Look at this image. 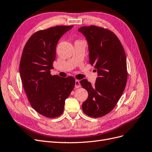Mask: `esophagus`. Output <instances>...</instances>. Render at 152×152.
I'll use <instances>...</instances> for the list:
<instances>
[{
    "mask_svg": "<svg viewBox=\"0 0 152 152\" xmlns=\"http://www.w3.org/2000/svg\"><path fill=\"white\" fill-rule=\"evenodd\" d=\"M81 85L80 81L76 80L75 81V88H81Z\"/></svg>",
    "mask_w": 152,
    "mask_h": 152,
    "instance_id": "34e87169",
    "label": "esophagus"
}]
</instances>
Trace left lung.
Returning <instances> with one entry per match:
<instances>
[{
    "instance_id": "1",
    "label": "left lung",
    "mask_w": 152,
    "mask_h": 152,
    "mask_svg": "<svg viewBox=\"0 0 152 152\" xmlns=\"http://www.w3.org/2000/svg\"><path fill=\"white\" fill-rule=\"evenodd\" d=\"M78 31L86 38L89 63L94 66L98 76L94 86L86 79L80 81L88 93L82 109L89 116L102 117L113 110L125 90L128 77L125 53L119 39L107 29L83 26Z\"/></svg>"
}]
</instances>
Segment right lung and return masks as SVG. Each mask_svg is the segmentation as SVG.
<instances>
[{
	"label": "right lung",
	"mask_w": 152,
	"mask_h": 152,
	"mask_svg": "<svg viewBox=\"0 0 152 152\" xmlns=\"http://www.w3.org/2000/svg\"><path fill=\"white\" fill-rule=\"evenodd\" d=\"M73 26H57L36 32L26 42L19 71L25 92L32 107L48 118L64 111V103L75 85L72 76H52L56 48L59 39Z\"/></svg>",
	"instance_id": "1"
}]
</instances>
